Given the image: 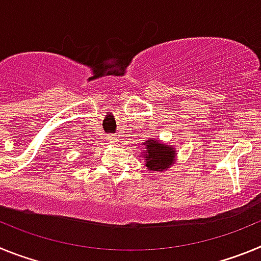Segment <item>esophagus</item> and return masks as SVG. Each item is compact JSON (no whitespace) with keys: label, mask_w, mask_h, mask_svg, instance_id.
<instances>
[{"label":"esophagus","mask_w":261,"mask_h":261,"mask_svg":"<svg viewBox=\"0 0 261 261\" xmlns=\"http://www.w3.org/2000/svg\"><path fill=\"white\" fill-rule=\"evenodd\" d=\"M108 142H110L111 145H117L119 137H116V136H110V137H108Z\"/></svg>","instance_id":"34e87169"}]
</instances>
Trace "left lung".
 <instances>
[{
	"label": "left lung",
	"mask_w": 261,
	"mask_h": 261,
	"mask_svg": "<svg viewBox=\"0 0 261 261\" xmlns=\"http://www.w3.org/2000/svg\"><path fill=\"white\" fill-rule=\"evenodd\" d=\"M145 147L142 156L145 158V166L150 171H165L171 167L175 162L176 153L174 146L165 145L155 140H147L145 141Z\"/></svg>",
	"instance_id": "left-lung-1"
}]
</instances>
